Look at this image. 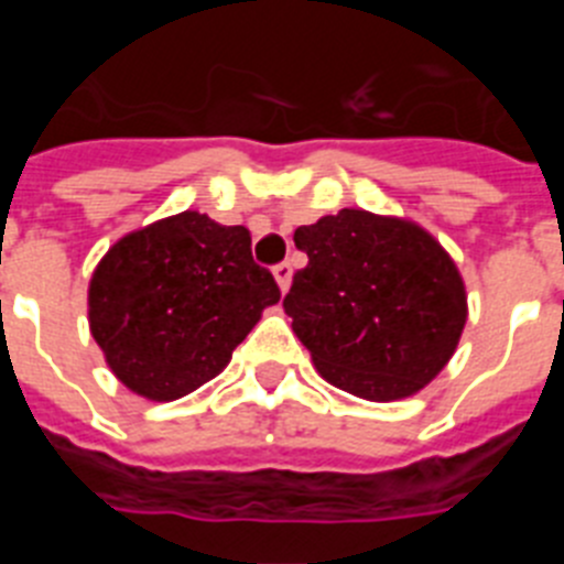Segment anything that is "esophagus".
I'll return each instance as SVG.
<instances>
[{"mask_svg":"<svg viewBox=\"0 0 564 564\" xmlns=\"http://www.w3.org/2000/svg\"><path fill=\"white\" fill-rule=\"evenodd\" d=\"M273 276H276V282H279V291L285 293L288 288H291V276H293L291 262H279V265L273 268Z\"/></svg>","mask_w":564,"mask_h":564,"instance_id":"obj_1","label":"esophagus"}]
</instances>
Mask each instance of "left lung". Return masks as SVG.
I'll use <instances>...</instances> for the list:
<instances>
[{
    "label": "left lung",
    "instance_id": "8db88e82",
    "mask_svg": "<svg viewBox=\"0 0 564 564\" xmlns=\"http://www.w3.org/2000/svg\"><path fill=\"white\" fill-rule=\"evenodd\" d=\"M307 265L285 313L322 378L367 401L423 390L455 356L466 288L452 257L410 220L341 208L293 234Z\"/></svg>",
    "mask_w": 564,
    "mask_h": 564
}]
</instances>
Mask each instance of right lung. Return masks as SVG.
Wrapping results in <instances>:
<instances>
[{"label": "right lung", "mask_w": 564, "mask_h": 564, "mask_svg": "<svg viewBox=\"0 0 564 564\" xmlns=\"http://www.w3.org/2000/svg\"><path fill=\"white\" fill-rule=\"evenodd\" d=\"M276 302L248 228L183 212L104 253L89 279V333L118 381L149 401H174L220 376Z\"/></svg>", "instance_id": "obj_1"}]
</instances>
